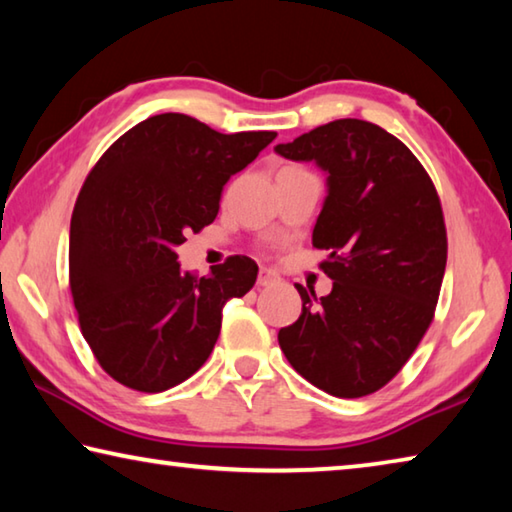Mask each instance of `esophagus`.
<instances>
[{
    "label": "esophagus",
    "mask_w": 512,
    "mask_h": 512,
    "mask_svg": "<svg viewBox=\"0 0 512 512\" xmlns=\"http://www.w3.org/2000/svg\"><path fill=\"white\" fill-rule=\"evenodd\" d=\"M277 280V275L271 271V268H262L257 275V284L259 287H268V284H273Z\"/></svg>",
    "instance_id": "obj_1"
}]
</instances>
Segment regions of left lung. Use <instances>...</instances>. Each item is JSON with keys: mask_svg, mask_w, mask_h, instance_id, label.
<instances>
[{"mask_svg": "<svg viewBox=\"0 0 512 512\" xmlns=\"http://www.w3.org/2000/svg\"><path fill=\"white\" fill-rule=\"evenodd\" d=\"M282 158L327 171L314 246L329 296L296 284L302 314L277 334L284 357L334 397L386 386L418 348L438 305L447 264L443 207L429 173L395 135L336 119L277 144Z\"/></svg>", "mask_w": 512, "mask_h": 512, "instance_id": "left-lung-1", "label": "left lung"}]
</instances>
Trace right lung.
Instances as JSON below:
<instances>
[{
	"mask_svg": "<svg viewBox=\"0 0 512 512\" xmlns=\"http://www.w3.org/2000/svg\"><path fill=\"white\" fill-rule=\"evenodd\" d=\"M277 137L223 135L164 112L140 121L85 178L69 225V289L83 339L108 375L162 393L203 366L221 309L253 289L257 264L235 255L198 277L176 246L219 214L223 185Z\"/></svg>",
	"mask_w": 512,
	"mask_h": 512,
	"instance_id": "add662e5",
	"label": "right lung"
}]
</instances>
